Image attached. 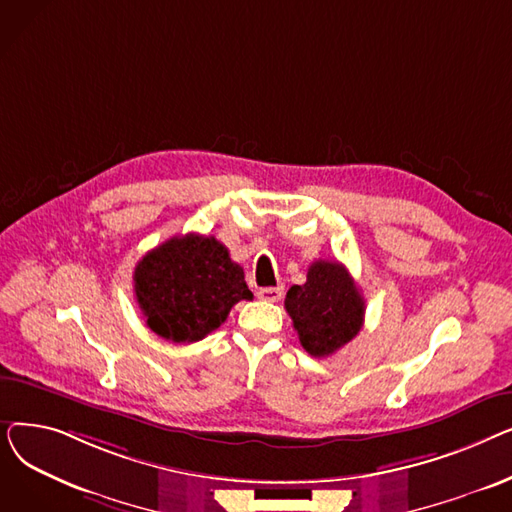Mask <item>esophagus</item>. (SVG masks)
<instances>
[{
	"label": "esophagus",
	"mask_w": 512,
	"mask_h": 512,
	"mask_svg": "<svg viewBox=\"0 0 512 512\" xmlns=\"http://www.w3.org/2000/svg\"><path fill=\"white\" fill-rule=\"evenodd\" d=\"M282 294H284V286H270V288H259L257 297H259L261 301L276 303V301L282 299Z\"/></svg>",
	"instance_id": "1"
}]
</instances>
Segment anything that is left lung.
I'll return each instance as SVG.
<instances>
[{"label": "left lung", "instance_id": "left-lung-1", "mask_svg": "<svg viewBox=\"0 0 512 512\" xmlns=\"http://www.w3.org/2000/svg\"><path fill=\"white\" fill-rule=\"evenodd\" d=\"M284 307L311 357H328L363 328L365 301L338 261H315L303 286H290Z\"/></svg>", "mask_w": 512, "mask_h": 512}]
</instances>
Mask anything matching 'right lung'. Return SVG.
I'll return each mask as SVG.
<instances>
[{
    "instance_id": "right-lung-1",
    "label": "right lung",
    "mask_w": 512,
    "mask_h": 512,
    "mask_svg": "<svg viewBox=\"0 0 512 512\" xmlns=\"http://www.w3.org/2000/svg\"><path fill=\"white\" fill-rule=\"evenodd\" d=\"M134 294L147 326L176 344L218 330L238 301H251L245 272L215 236H174L134 267Z\"/></svg>"
}]
</instances>
